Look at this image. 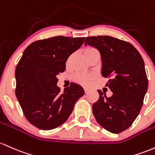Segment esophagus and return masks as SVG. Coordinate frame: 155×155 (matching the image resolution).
Listing matches in <instances>:
<instances>
[{
    "label": "esophagus",
    "mask_w": 155,
    "mask_h": 155,
    "mask_svg": "<svg viewBox=\"0 0 155 155\" xmlns=\"http://www.w3.org/2000/svg\"><path fill=\"white\" fill-rule=\"evenodd\" d=\"M89 91H90L89 89H87V88H84V93H87Z\"/></svg>",
    "instance_id": "1"
}]
</instances>
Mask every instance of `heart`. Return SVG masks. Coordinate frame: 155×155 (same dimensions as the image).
Returning a JSON list of instances; mask_svg holds the SVG:
<instances>
[{"label":"heart","instance_id":"heart-1","mask_svg":"<svg viewBox=\"0 0 155 155\" xmlns=\"http://www.w3.org/2000/svg\"><path fill=\"white\" fill-rule=\"evenodd\" d=\"M84 54L88 60H90L93 56L98 54V51L93 47H87L84 48ZM73 80L77 84H81L84 87H87L91 84L92 81L94 79V76L93 75H87L77 74L73 76Z\"/></svg>","mask_w":155,"mask_h":155}]
</instances>
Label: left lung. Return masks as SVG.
I'll return each mask as SVG.
<instances>
[{"label": "left lung", "mask_w": 155, "mask_h": 155, "mask_svg": "<svg viewBox=\"0 0 155 155\" xmlns=\"http://www.w3.org/2000/svg\"><path fill=\"white\" fill-rule=\"evenodd\" d=\"M84 45L96 48L102 61L101 75L110 78L113 95L98 90L93 104L96 121L105 130L118 134L128 129L140 113L148 89L143 59L132 44L110 36L86 37Z\"/></svg>", "instance_id": "8db88e82"}]
</instances>
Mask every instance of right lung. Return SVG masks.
Wrapping results in <instances>:
<instances>
[{
  "instance_id": "obj_1",
  "label": "right lung",
  "mask_w": 155,
  "mask_h": 155,
  "mask_svg": "<svg viewBox=\"0 0 155 155\" xmlns=\"http://www.w3.org/2000/svg\"><path fill=\"white\" fill-rule=\"evenodd\" d=\"M85 37L57 36L37 40L23 52L15 70V94L27 120L38 129L50 130L67 120L84 91L73 83L63 93L57 76Z\"/></svg>"
}]
</instances>
